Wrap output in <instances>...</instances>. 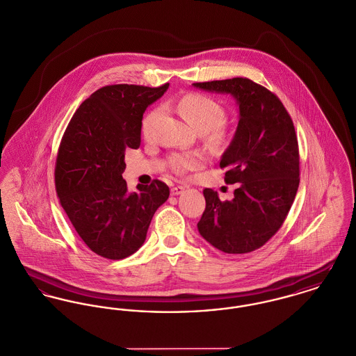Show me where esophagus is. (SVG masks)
Masks as SVG:
<instances>
[{"mask_svg":"<svg viewBox=\"0 0 356 356\" xmlns=\"http://www.w3.org/2000/svg\"><path fill=\"white\" fill-rule=\"evenodd\" d=\"M183 192H184V187H181V186H176V187H173V188L170 190V193H172L173 196L180 195V193H183Z\"/></svg>","mask_w":356,"mask_h":356,"instance_id":"1","label":"esophagus"}]
</instances>
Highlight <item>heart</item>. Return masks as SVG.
<instances>
[{"mask_svg": "<svg viewBox=\"0 0 356 356\" xmlns=\"http://www.w3.org/2000/svg\"><path fill=\"white\" fill-rule=\"evenodd\" d=\"M181 116L199 133H207L213 143H220L226 138L223 122L226 112L223 106L210 96L202 93H188L183 96L177 106ZM161 115L160 108L150 111L142 120V131L145 136L152 133V129ZM203 161L200 153H173L168 159V164L176 173H186L197 168Z\"/></svg>", "mask_w": 356, "mask_h": 356, "instance_id": "b5f03b06", "label": "heart"}]
</instances>
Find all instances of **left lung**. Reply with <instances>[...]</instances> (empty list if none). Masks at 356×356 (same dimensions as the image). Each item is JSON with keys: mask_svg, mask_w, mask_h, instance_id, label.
Returning <instances> with one entry per match:
<instances>
[{"mask_svg": "<svg viewBox=\"0 0 356 356\" xmlns=\"http://www.w3.org/2000/svg\"><path fill=\"white\" fill-rule=\"evenodd\" d=\"M193 86L232 95L240 119L233 140L222 154L225 181L236 184L234 197L203 191L206 209L197 230L225 253H249L280 229L300 186V152L289 112L271 90L249 80L195 82Z\"/></svg>", "mask_w": 356, "mask_h": 356, "instance_id": "1", "label": "left lung"}]
</instances>
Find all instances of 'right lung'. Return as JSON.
I'll return each mask as SVG.
<instances>
[{"instance_id":"add662e5","label":"right lung","mask_w":356,"mask_h":356,"mask_svg":"<svg viewBox=\"0 0 356 356\" xmlns=\"http://www.w3.org/2000/svg\"><path fill=\"white\" fill-rule=\"evenodd\" d=\"M159 88L118 83L92 93L70 119L55 163V190L82 241L96 254L124 259L142 246L169 187L154 180L127 191L126 149H138L145 110Z\"/></svg>"}]
</instances>
